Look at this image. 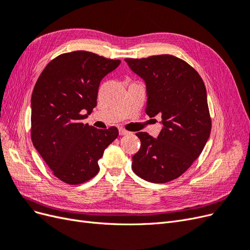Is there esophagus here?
I'll list each match as a JSON object with an SVG mask.
<instances>
[{"mask_svg":"<svg viewBox=\"0 0 250 250\" xmlns=\"http://www.w3.org/2000/svg\"><path fill=\"white\" fill-rule=\"evenodd\" d=\"M119 133H120V135H126V134H128V131L126 129H124V128H120Z\"/></svg>","mask_w":250,"mask_h":250,"instance_id":"1","label":"esophagus"}]
</instances>
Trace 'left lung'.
<instances>
[{
    "mask_svg": "<svg viewBox=\"0 0 250 250\" xmlns=\"http://www.w3.org/2000/svg\"><path fill=\"white\" fill-rule=\"evenodd\" d=\"M125 62L146 83V113L161 116L163 124L157 139L137 133L141 148L132 156V170L149 183H168L191 167L209 138L206 85L190 64L173 55Z\"/></svg>",
    "mask_w": 250,
    "mask_h": 250,
    "instance_id": "obj_1",
    "label": "left lung"
}]
</instances>
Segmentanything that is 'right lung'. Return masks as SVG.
I'll use <instances>...</instances> for the list:
<instances>
[{
	"mask_svg": "<svg viewBox=\"0 0 250 250\" xmlns=\"http://www.w3.org/2000/svg\"><path fill=\"white\" fill-rule=\"evenodd\" d=\"M121 60L92 52L64 53L47 64L31 97V140L53 174L65 184L79 185L99 172L98 161L115 141L117 127L83 124L97 106L101 80Z\"/></svg>",
	"mask_w": 250,
	"mask_h": 250,
	"instance_id": "add662e5",
	"label": "right lung"
}]
</instances>
